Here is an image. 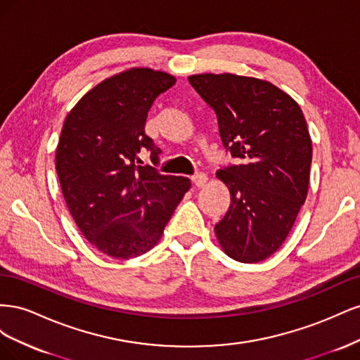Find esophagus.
Here are the masks:
<instances>
[{
    "label": "esophagus",
    "mask_w": 360,
    "mask_h": 360,
    "mask_svg": "<svg viewBox=\"0 0 360 360\" xmlns=\"http://www.w3.org/2000/svg\"><path fill=\"white\" fill-rule=\"evenodd\" d=\"M191 180L197 188H202V186H205V183H207V176H205V174H195V176L191 177Z\"/></svg>",
    "instance_id": "esophagus-1"
}]
</instances>
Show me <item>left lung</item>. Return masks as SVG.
<instances>
[{"mask_svg":"<svg viewBox=\"0 0 360 360\" xmlns=\"http://www.w3.org/2000/svg\"><path fill=\"white\" fill-rule=\"evenodd\" d=\"M189 82L216 112L224 147L238 162L216 172L231 195L214 225L224 252L258 263L284 243L307 200L312 141L297 102L269 81L200 73Z\"/></svg>","mask_w":360,"mask_h":360,"instance_id":"left-lung-1","label":"left lung"}]
</instances>
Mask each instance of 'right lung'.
Wrapping results in <instances>:
<instances>
[{
    "instance_id": "1",
    "label": "right lung",
    "mask_w": 360,
    "mask_h": 360,
    "mask_svg": "<svg viewBox=\"0 0 360 360\" xmlns=\"http://www.w3.org/2000/svg\"><path fill=\"white\" fill-rule=\"evenodd\" d=\"M174 84L167 72L127 69L93 86L64 120L56 153L64 201L86 240L111 258L155 248L191 189L188 177L138 165L144 150L159 160L144 126L156 97Z\"/></svg>"
}]
</instances>
